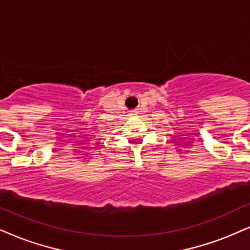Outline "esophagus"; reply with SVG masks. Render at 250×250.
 Wrapping results in <instances>:
<instances>
[{
  "label": "esophagus",
  "mask_w": 250,
  "mask_h": 250,
  "mask_svg": "<svg viewBox=\"0 0 250 250\" xmlns=\"http://www.w3.org/2000/svg\"><path fill=\"white\" fill-rule=\"evenodd\" d=\"M137 115H138V111H135V110L131 111L130 112V116H137Z\"/></svg>",
  "instance_id": "34e87169"
}]
</instances>
